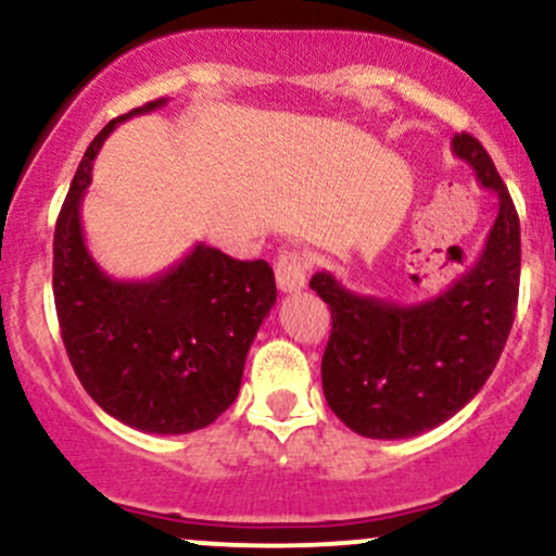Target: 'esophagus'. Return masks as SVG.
Wrapping results in <instances>:
<instances>
[{
  "label": "esophagus",
  "mask_w": 556,
  "mask_h": 556,
  "mask_svg": "<svg viewBox=\"0 0 556 556\" xmlns=\"http://www.w3.org/2000/svg\"><path fill=\"white\" fill-rule=\"evenodd\" d=\"M304 270H307V260H304V254L300 252L280 254L276 262L278 289L283 291V294H296V291H302L304 286H307V276H304Z\"/></svg>",
  "instance_id": "1"
}]
</instances>
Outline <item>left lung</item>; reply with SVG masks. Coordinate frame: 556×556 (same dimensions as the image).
<instances>
[{
	"mask_svg": "<svg viewBox=\"0 0 556 556\" xmlns=\"http://www.w3.org/2000/svg\"><path fill=\"white\" fill-rule=\"evenodd\" d=\"M451 148L498 199L485 249L464 276L414 304L355 294L326 270L309 278L333 324L320 363L324 395L363 438H414L458 414L493 374L515 324L517 208L475 137L456 135Z\"/></svg>",
	"mask_w": 556,
	"mask_h": 556,
	"instance_id": "obj_1",
	"label": "left lung"
}]
</instances>
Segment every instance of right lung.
<instances>
[{"label": "right lung", "mask_w": 556, "mask_h": 556, "mask_svg": "<svg viewBox=\"0 0 556 556\" xmlns=\"http://www.w3.org/2000/svg\"><path fill=\"white\" fill-rule=\"evenodd\" d=\"M164 105L161 98L124 113L89 142L55 225L52 291L89 397L140 432L185 434L238 397L249 348L276 304V276L265 260H232L206 243L146 280H116L92 260L81 230L92 161L118 124Z\"/></svg>", "instance_id": "right-lung-1"}]
</instances>
